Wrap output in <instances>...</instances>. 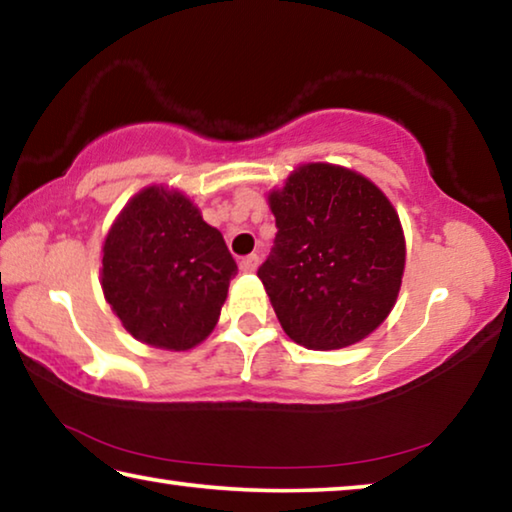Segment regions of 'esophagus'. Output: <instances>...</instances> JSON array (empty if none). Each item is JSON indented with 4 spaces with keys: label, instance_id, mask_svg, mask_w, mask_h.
<instances>
[{
    "label": "esophagus",
    "instance_id": "34e87169",
    "mask_svg": "<svg viewBox=\"0 0 512 512\" xmlns=\"http://www.w3.org/2000/svg\"><path fill=\"white\" fill-rule=\"evenodd\" d=\"M257 264H259V255H255V253L239 259V268H241V271H244V273H253L255 268H257Z\"/></svg>",
    "mask_w": 512,
    "mask_h": 512
}]
</instances>
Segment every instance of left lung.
Instances as JSON below:
<instances>
[{
  "label": "left lung",
  "instance_id": "obj_1",
  "mask_svg": "<svg viewBox=\"0 0 512 512\" xmlns=\"http://www.w3.org/2000/svg\"><path fill=\"white\" fill-rule=\"evenodd\" d=\"M275 241L257 277L277 320L309 350H336L391 314L404 273L400 216L359 173L305 164L268 196Z\"/></svg>",
  "mask_w": 512,
  "mask_h": 512
}]
</instances>
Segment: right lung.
<instances>
[{
    "label": "right lung",
    "mask_w": 512,
    "mask_h": 512,
    "mask_svg": "<svg viewBox=\"0 0 512 512\" xmlns=\"http://www.w3.org/2000/svg\"><path fill=\"white\" fill-rule=\"evenodd\" d=\"M237 264L189 198L149 187L103 244V296L121 325L153 348L189 350L212 332Z\"/></svg>",
    "instance_id": "add662e5"
}]
</instances>
